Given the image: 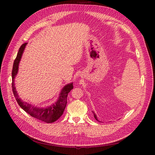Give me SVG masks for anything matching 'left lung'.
<instances>
[{
  "label": "left lung",
  "mask_w": 155,
  "mask_h": 155,
  "mask_svg": "<svg viewBox=\"0 0 155 155\" xmlns=\"http://www.w3.org/2000/svg\"><path fill=\"white\" fill-rule=\"evenodd\" d=\"M92 112H93V114H94V118L95 119V120H97V121H99V120L97 119V115H95V114L94 113V111H92Z\"/></svg>",
  "instance_id": "left-lung-1"
}]
</instances>
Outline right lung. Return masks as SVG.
<instances>
[{"label":"right lung","mask_w":155,"mask_h":155,"mask_svg":"<svg viewBox=\"0 0 155 155\" xmlns=\"http://www.w3.org/2000/svg\"><path fill=\"white\" fill-rule=\"evenodd\" d=\"M26 45L27 43H25L20 46L17 58H15L13 63L12 70V89L14 96L18 105L25 111L26 113H28L34 118L44 121L46 123H52V122L56 121L63 114L67 103V95L73 88V83H71L65 85L62 88L56 102L51 106H47V107H37V106H35L23 101L19 97L17 90H16L14 79L18 73L19 63Z\"/></svg>","instance_id":"1"}]
</instances>
